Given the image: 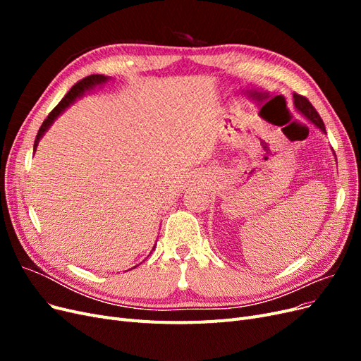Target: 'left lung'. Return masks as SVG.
Masks as SVG:
<instances>
[{
	"instance_id": "1",
	"label": "left lung",
	"mask_w": 361,
	"mask_h": 361,
	"mask_svg": "<svg viewBox=\"0 0 361 361\" xmlns=\"http://www.w3.org/2000/svg\"><path fill=\"white\" fill-rule=\"evenodd\" d=\"M293 104H295V108L304 116L307 117L312 123H314L316 126H318L322 133H325V125L322 122L321 116L318 114V111L314 110V106L310 104V101L307 99L305 96H301L298 93H293ZM326 134V133H325Z\"/></svg>"
}]
</instances>
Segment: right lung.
Returning <instances> with one entry per match:
<instances>
[{"label": "right lung", "instance_id": "add662e5", "mask_svg": "<svg viewBox=\"0 0 361 361\" xmlns=\"http://www.w3.org/2000/svg\"><path fill=\"white\" fill-rule=\"evenodd\" d=\"M108 78L106 76H104V75H89V76H85V78H82L81 81H78L76 82L72 89L68 92V94L63 97V99L59 102V105L54 108V110L48 114V117L43 120V123H42V126H40V129H39V133H37V135H36V140H35V150H36V147H37V145H39V140L42 138V135L45 134V130L52 125V122L54 120H56L64 110H66V108L76 99V97L78 96H81L85 90H89V89H92V87H94V85H97V84H104L105 81H106Z\"/></svg>", "mask_w": 361, "mask_h": 361}]
</instances>
